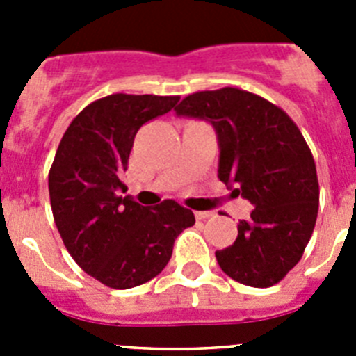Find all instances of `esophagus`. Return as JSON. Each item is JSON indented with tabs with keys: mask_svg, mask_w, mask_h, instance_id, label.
<instances>
[{
	"mask_svg": "<svg viewBox=\"0 0 356 356\" xmlns=\"http://www.w3.org/2000/svg\"><path fill=\"white\" fill-rule=\"evenodd\" d=\"M213 212H205V210H197V212H194V217H196L197 221H205V219H209V217H212Z\"/></svg>",
	"mask_w": 356,
	"mask_h": 356,
	"instance_id": "esophagus-1",
	"label": "esophagus"
}]
</instances>
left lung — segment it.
Returning a JSON list of instances; mask_svg holds the SVG:
<instances>
[{"label": "left lung", "instance_id": "8db88e82", "mask_svg": "<svg viewBox=\"0 0 356 356\" xmlns=\"http://www.w3.org/2000/svg\"><path fill=\"white\" fill-rule=\"evenodd\" d=\"M175 110L212 122L219 180L254 207L217 262L238 284L273 287L300 262L316 226L319 181L307 140L280 106L237 87L188 94Z\"/></svg>", "mask_w": 356, "mask_h": 356}]
</instances>
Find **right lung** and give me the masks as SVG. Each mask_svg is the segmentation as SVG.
I'll return each mask as SVG.
<instances>
[{"instance_id": "add662e5", "label": "right lung", "mask_w": 356, "mask_h": 356, "mask_svg": "<svg viewBox=\"0 0 356 356\" xmlns=\"http://www.w3.org/2000/svg\"><path fill=\"white\" fill-rule=\"evenodd\" d=\"M178 99L122 92L96 99L72 119L56 149L48 185L58 234L74 262L110 289L155 278L171 259L175 238L196 221L172 200L149 210L119 196L139 128Z\"/></svg>"}]
</instances>
